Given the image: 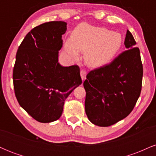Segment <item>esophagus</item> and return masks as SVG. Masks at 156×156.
Returning a JSON list of instances; mask_svg holds the SVG:
<instances>
[{
    "label": "esophagus",
    "instance_id": "esophagus-1",
    "mask_svg": "<svg viewBox=\"0 0 156 156\" xmlns=\"http://www.w3.org/2000/svg\"><path fill=\"white\" fill-rule=\"evenodd\" d=\"M80 73V77H81L82 80H85L86 79V76H87V71L84 70V69H81Z\"/></svg>",
    "mask_w": 156,
    "mask_h": 156
}]
</instances>
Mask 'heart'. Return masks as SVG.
I'll return each instance as SVG.
<instances>
[{"label": "heart", "mask_w": 156, "mask_h": 156, "mask_svg": "<svg viewBox=\"0 0 156 156\" xmlns=\"http://www.w3.org/2000/svg\"><path fill=\"white\" fill-rule=\"evenodd\" d=\"M123 44L121 34L103 27L81 23L75 28L71 38L64 42V51L73 59L84 52V61L89 67H100L112 61Z\"/></svg>", "instance_id": "1"}]
</instances>
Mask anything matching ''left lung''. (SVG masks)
Segmentation results:
<instances>
[{
  "label": "left lung",
  "mask_w": 156,
  "mask_h": 156,
  "mask_svg": "<svg viewBox=\"0 0 156 156\" xmlns=\"http://www.w3.org/2000/svg\"><path fill=\"white\" fill-rule=\"evenodd\" d=\"M127 31L125 51L111 63L91 70L83 82L85 112L93 124L108 127L132 112L141 90L143 66L140 51Z\"/></svg>",
  "instance_id": "obj_1"
}]
</instances>
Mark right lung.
Wrapping results in <instances>:
<instances>
[{
  "instance_id": "right-lung-1",
  "label": "right lung",
  "mask_w": 156,
  "mask_h": 156,
  "mask_svg": "<svg viewBox=\"0 0 156 156\" xmlns=\"http://www.w3.org/2000/svg\"><path fill=\"white\" fill-rule=\"evenodd\" d=\"M67 23L52 21L28 32L16 54L13 83L16 98L24 110L39 122L59 119L64 101L82 83L78 65L58 62L62 36Z\"/></svg>"
}]
</instances>
